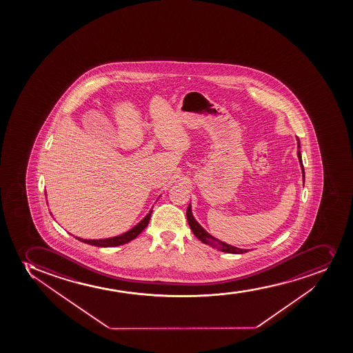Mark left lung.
<instances>
[{
    "label": "left lung",
    "mask_w": 353,
    "mask_h": 353,
    "mask_svg": "<svg viewBox=\"0 0 353 353\" xmlns=\"http://www.w3.org/2000/svg\"><path fill=\"white\" fill-rule=\"evenodd\" d=\"M297 141H299V142H297V144H299V152H297V155H299V159H300L301 167H302V171H303L304 179V168L303 163H302V155H301L300 152V140L297 139ZM186 218H188V223H189L190 228L192 230L194 234L197 236L198 239L203 241V243H208L210 246L223 250L225 253H232V254H243V253H246V250H240V248H236V247H233L231 246V245L223 243V241H219V240H216V238H213L212 235H210L208 232H205L204 228H201V225L198 224L196 219H194V216H192L190 205L188 210H186Z\"/></svg>",
    "instance_id": "obj_1"
}]
</instances>
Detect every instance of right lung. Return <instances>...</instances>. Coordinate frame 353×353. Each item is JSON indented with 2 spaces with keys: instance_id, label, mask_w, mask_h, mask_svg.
<instances>
[{
  "instance_id": "1",
  "label": "right lung",
  "mask_w": 353,
  "mask_h": 353,
  "mask_svg": "<svg viewBox=\"0 0 353 353\" xmlns=\"http://www.w3.org/2000/svg\"><path fill=\"white\" fill-rule=\"evenodd\" d=\"M150 216H152V211L147 214V216L144 218L140 224L137 225L135 228H132L130 231L125 232V234L118 235V236H114V238H110V239H100V240H86V239H78L83 243H88V245H93V246L98 247H115L123 245L130 241V240L135 239L137 235L140 234L141 232L143 231L144 228H147V225L149 224V220H150Z\"/></svg>"
}]
</instances>
